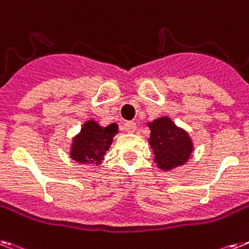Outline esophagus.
Returning <instances> with one entry per match:
<instances>
[{
    "mask_svg": "<svg viewBox=\"0 0 249 249\" xmlns=\"http://www.w3.org/2000/svg\"><path fill=\"white\" fill-rule=\"evenodd\" d=\"M124 129L125 131H128V133H134L137 130V125H135L134 121H128V123H125L124 124Z\"/></svg>",
    "mask_w": 249,
    "mask_h": 249,
    "instance_id": "obj_1",
    "label": "esophagus"
}]
</instances>
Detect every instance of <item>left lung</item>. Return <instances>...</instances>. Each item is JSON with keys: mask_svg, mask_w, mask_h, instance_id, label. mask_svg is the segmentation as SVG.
<instances>
[{"mask_svg": "<svg viewBox=\"0 0 249 249\" xmlns=\"http://www.w3.org/2000/svg\"><path fill=\"white\" fill-rule=\"evenodd\" d=\"M148 126L149 145L153 149L155 162L161 170H173L187 162L193 152V143L187 131L177 126L167 116L148 123Z\"/></svg>", "mask_w": 249, "mask_h": 249, "instance_id": "obj_1", "label": "left lung"}]
</instances>
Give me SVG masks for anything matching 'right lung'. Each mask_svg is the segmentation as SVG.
<instances>
[{"label": "right lung", "mask_w": 249, "mask_h": 249, "mask_svg": "<svg viewBox=\"0 0 249 249\" xmlns=\"http://www.w3.org/2000/svg\"><path fill=\"white\" fill-rule=\"evenodd\" d=\"M116 134V124L101 126L97 121L88 120L83 124L80 133L72 138L70 157L79 163L100 165Z\"/></svg>", "instance_id": "right-lung-1"}]
</instances>
